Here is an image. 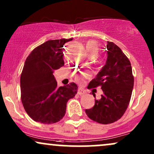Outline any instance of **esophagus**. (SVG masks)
<instances>
[{
    "instance_id": "obj_1",
    "label": "esophagus",
    "mask_w": 154,
    "mask_h": 154,
    "mask_svg": "<svg viewBox=\"0 0 154 154\" xmlns=\"http://www.w3.org/2000/svg\"><path fill=\"white\" fill-rule=\"evenodd\" d=\"M77 93H78V94H79V95H82L85 94L86 92H85V91H84V90H83V89H81V88H79L78 91H77Z\"/></svg>"
}]
</instances>
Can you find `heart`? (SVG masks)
Returning a JSON list of instances; mask_svg holds the SVG:
<instances>
[{
  "label": "heart",
  "instance_id": "obj_1",
  "mask_svg": "<svg viewBox=\"0 0 154 154\" xmlns=\"http://www.w3.org/2000/svg\"><path fill=\"white\" fill-rule=\"evenodd\" d=\"M85 49L89 56L95 55L98 51V45L96 42L90 40V41H88L85 43ZM89 77V73H88V72H82V73H81V75L77 76V79H78L79 82H82L83 79L88 78Z\"/></svg>",
  "mask_w": 154,
  "mask_h": 154
}]
</instances>
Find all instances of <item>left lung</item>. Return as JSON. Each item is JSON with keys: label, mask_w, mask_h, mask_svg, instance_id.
Listing matches in <instances>:
<instances>
[{"label": "left lung", "mask_w": 154, "mask_h": 154, "mask_svg": "<svg viewBox=\"0 0 154 154\" xmlns=\"http://www.w3.org/2000/svg\"><path fill=\"white\" fill-rule=\"evenodd\" d=\"M106 48L105 65L88 86H100L103 93L100 99H95L94 106L85 110L90 119L103 125L114 122L123 116L134 85L131 63L128 57L112 42H107Z\"/></svg>", "instance_id": "left-lung-1"}]
</instances>
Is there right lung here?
Segmentation results:
<instances>
[{
  "label": "right lung",
  "mask_w": 154,
  "mask_h": 154,
  "mask_svg": "<svg viewBox=\"0 0 154 154\" xmlns=\"http://www.w3.org/2000/svg\"><path fill=\"white\" fill-rule=\"evenodd\" d=\"M69 39L48 40L26 58L20 78L21 99L27 114L35 122L53 124L64 116L66 103L77 93L72 82L57 87L55 70L64 65L63 45Z\"/></svg>",
  "instance_id": "add662e5"
}]
</instances>
